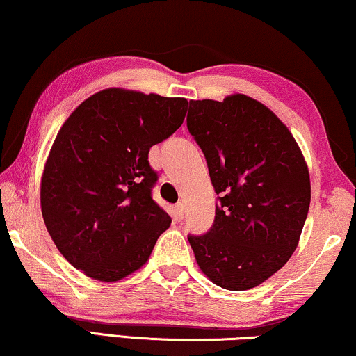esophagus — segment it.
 I'll return each mask as SVG.
<instances>
[{
	"instance_id": "obj_1",
	"label": "esophagus",
	"mask_w": 356,
	"mask_h": 356,
	"mask_svg": "<svg viewBox=\"0 0 356 356\" xmlns=\"http://www.w3.org/2000/svg\"><path fill=\"white\" fill-rule=\"evenodd\" d=\"M184 213H186V205H184V204L175 205V217H177L179 220H182Z\"/></svg>"
}]
</instances>
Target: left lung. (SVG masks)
Returning <instances> with one entry per match:
<instances>
[{
  "label": "left lung",
  "instance_id": "left-lung-1",
  "mask_svg": "<svg viewBox=\"0 0 356 356\" xmlns=\"http://www.w3.org/2000/svg\"><path fill=\"white\" fill-rule=\"evenodd\" d=\"M187 128L220 200L210 230L188 236L197 264L223 289L259 286L289 261L307 218L302 152L268 106L241 93L191 100Z\"/></svg>",
  "mask_w": 356,
  "mask_h": 356
}]
</instances>
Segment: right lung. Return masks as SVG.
Segmentation results:
<instances>
[{
  "instance_id": "obj_1",
  "label": "right lung",
  "mask_w": 356,
  "mask_h": 356,
  "mask_svg": "<svg viewBox=\"0 0 356 356\" xmlns=\"http://www.w3.org/2000/svg\"><path fill=\"white\" fill-rule=\"evenodd\" d=\"M188 102L106 88L75 108L40 181L49 235L74 268L113 282L149 259L170 217L152 200L149 149L181 128Z\"/></svg>"
}]
</instances>
